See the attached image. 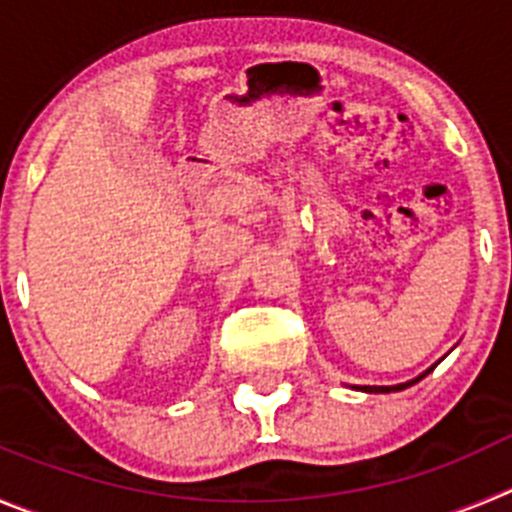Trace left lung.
<instances>
[{"mask_svg":"<svg viewBox=\"0 0 512 512\" xmlns=\"http://www.w3.org/2000/svg\"><path fill=\"white\" fill-rule=\"evenodd\" d=\"M439 361H442V358H439ZM437 361V364H439ZM434 364V366H437ZM434 366H429L427 371H424V374H419L417 379H409V381H404V384H394V386H351V389H356V391H366V394H391V391H401V389H407V386H412V384H417V381H422L424 376L427 374H432L434 371Z\"/></svg>","mask_w":512,"mask_h":512,"instance_id":"8db88e82","label":"left lung"}]
</instances>
